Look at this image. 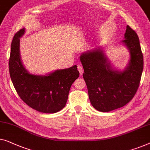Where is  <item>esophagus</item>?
<instances>
[{
  "mask_svg": "<svg viewBox=\"0 0 150 150\" xmlns=\"http://www.w3.org/2000/svg\"><path fill=\"white\" fill-rule=\"evenodd\" d=\"M78 70H79L80 75H82V74H83V68H82V67L81 66H80V65L78 66Z\"/></svg>",
  "mask_w": 150,
  "mask_h": 150,
  "instance_id": "obj_1",
  "label": "esophagus"
}]
</instances>
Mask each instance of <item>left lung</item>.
Wrapping results in <instances>:
<instances>
[{
  "label": "left lung",
  "instance_id": "left-lung-1",
  "mask_svg": "<svg viewBox=\"0 0 150 150\" xmlns=\"http://www.w3.org/2000/svg\"><path fill=\"white\" fill-rule=\"evenodd\" d=\"M121 43L129 53L123 70L114 68L104 47L89 50L80 56L91 103L98 111L108 112L123 107L133 99L139 85L144 57L137 34L128 25Z\"/></svg>",
  "mask_w": 150,
  "mask_h": 150
}]
</instances>
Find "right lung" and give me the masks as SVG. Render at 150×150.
<instances>
[{"label":"right lung","instance_id":"right-lung-1","mask_svg":"<svg viewBox=\"0 0 150 150\" xmlns=\"http://www.w3.org/2000/svg\"><path fill=\"white\" fill-rule=\"evenodd\" d=\"M25 32L22 28L13 38L8 63L11 79L20 98L30 107L45 114L59 112L66 106L71 84L79 77L76 65L45 75L31 74L21 59L20 38Z\"/></svg>","mask_w":150,"mask_h":150}]
</instances>
